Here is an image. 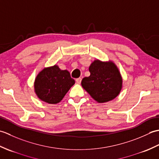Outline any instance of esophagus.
I'll use <instances>...</instances> for the list:
<instances>
[{
	"label": "esophagus",
	"instance_id": "obj_1",
	"mask_svg": "<svg viewBox=\"0 0 159 159\" xmlns=\"http://www.w3.org/2000/svg\"><path fill=\"white\" fill-rule=\"evenodd\" d=\"M81 80H82V79L81 78H78V79H76V82L77 83H80V82H81Z\"/></svg>",
	"mask_w": 159,
	"mask_h": 159
}]
</instances>
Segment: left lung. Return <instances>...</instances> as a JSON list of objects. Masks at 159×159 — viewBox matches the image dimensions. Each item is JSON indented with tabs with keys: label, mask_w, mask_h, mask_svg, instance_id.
I'll use <instances>...</instances> for the list:
<instances>
[{
	"label": "left lung",
	"mask_w": 159,
	"mask_h": 159,
	"mask_svg": "<svg viewBox=\"0 0 159 159\" xmlns=\"http://www.w3.org/2000/svg\"><path fill=\"white\" fill-rule=\"evenodd\" d=\"M89 70L90 76L83 78L81 85L94 100L102 103L118 96L122 79L113 63L96 60L91 64Z\"/></svg>",
	"instance_id": "8db88e82"
}]
</instances>
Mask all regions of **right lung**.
<instances>
[{
	"mask_svg": "<svg viewBox=\"0 0 159 159\" xmlns=\"http://www.w3.org/2000/svg\"><path fill=\"white\" fill-rule=\"evenodd\" d=\"M74 83L75 80L71 78L68 71L54 66L43 69L36 77L35 93L40 100L49 104H57Z\"/></svg>",
	"mask_w": 159,
	"mask_h": 159,
	"instance_id": "obj_1",
	"label": "right lung"
}]
</instances>
